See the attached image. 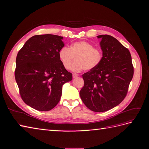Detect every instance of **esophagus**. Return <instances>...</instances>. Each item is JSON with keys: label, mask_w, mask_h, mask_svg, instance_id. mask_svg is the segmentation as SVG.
<instances>
[{"label": "esophagus", "mask_w": 149, "mask_h": 149, "mask_svg": "<svg viewBox=\"0 0 149 149\" xmlns=\"http://www.w3.org/2000/svg\"><path fill=\"white\" fill-rule=\"evenodd\" d=\"M72 77H73V78H77V77H79V75L77 74H73Z\"/></svg>", "instance_id": "obj_1"}]
</instances>
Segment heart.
I'll return each mask as SVG.
<instances>
[{"instance_id": "b5f03b06", "label": "heart", "mask_w": 149, "mask_h": 149, "mask_svg": "<svg viewBox=\"0 0 149 149\" xmlns=\"http://www.w3.org/2000/svg\"><path fill=\"white\" fill-rule=\"evenodd\" d=\"M58 56L63 67L74 72L81 70H91L96 69L101 63L103 55L100 49L96 48L91 43L86 41H79L72 43L68 47H63L58 53Z\"/></svg>"}]
</instances>
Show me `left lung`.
<instances>
[{"mask_svg": "<svg viewBox=\"0 0 149 149\" xmlns=\"http://www.w3.org/2000/svg\"><path fill=\"white\" fill-rule=\"evenodd\" d=\"M103 58L96 69L82 75L84 86L80 96L91 111L106 112L118 106L126 97L134 74L128 48L113 37L100 35Z\"/></svg>", "mask_w": 149, "mask_h": 149, "instance_id": "obj_1", "label": "left lung"}]
</instances>
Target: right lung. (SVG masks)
<instances>
[{
    "mask_svg": "<svg viewBox=\"0 0 149 149\" xmlns=\"http://www.w3.org/2000/svg\"><path fill=\"white\" fill-rule=\"evenodd\" d=\"M63 37L52 34L31 37L18 52L15 76L23 101L39 111H50L59 102L63 85L72 74L61 63Z\"/></svg>",
    "mask_w": 149,
    "mask_h": 149,
    "instance_id": "1",
    "label": "right lung"
}]
</instances>
